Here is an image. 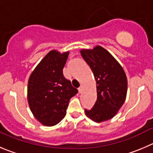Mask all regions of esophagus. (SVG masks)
Masks as SVG:
<instances>
[{
    "mask_svg": "<svg viewBox=\"0 0 153 153\" xmlns=\"http://www.w3.org/2000/svg\"><path fill=\"white\" fill-rule=\"evenodd\" d=\"M78 90H79V93H82V91H83V85H81V86L78 88Z\"/></svg>",
    "mask_w": 153,
    "mask_h": 153,
    "instance_id": "esophagus-1",
    "label": "esophagus"
}]
</instances>
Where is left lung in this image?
<instances>
[{
  "instance_id": "obj_1",
  "label": "left lung",
  "mask_w": 153,
  "mask_h": 153,
  "mask_svg": "<svg viewBox=\"0 0 153 153\" xmlns=\"http://www.w3.org/2000/svg\"><path fill=\"white\" fill-rule=\"evenodd\" d=\"M96 80L97 101L91 110H85L87 117L102 123L114 117L126 101L127 76L124 69L111 54L101 46L80 49Z\"/></svg>"
}]
</instances>
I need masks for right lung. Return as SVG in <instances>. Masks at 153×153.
I'll return each mask as SVG.
<instances>
[{"label":"right lung","mask_w":153,"mask_h":153,"mask_svg":"<svg viewBox=\"0 0 153 153\" xmlns=\"http://www.w3.org/2000/svg\"><path fill=\"white\" fill-rule=\"evenodd\" d=\"M69 51L61 53L52 49L32 71L27 83V102L37 121L45 126L60 123L72 97L77 94L63 76Z\"/></svg>","instance_id":"right-lung-1"}]
</instances>
